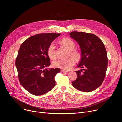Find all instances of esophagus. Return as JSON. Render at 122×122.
Segmentation results:
<instances>
[{
	"label": "esophagus",
	"mask_w": 122,
	"mask_h": 122,
	"mask_svg": "<svg viewBox=\"0 0 122 122\" xmlns=\"http://www.w3.org/2000/svg\"><path fill=\"white\" fill-rule=\"evenodd\" d=\"M60 71H61V72H66V73L68 72V71H67L64 70V69H61V70H60Z\"/></svg>",
	"instance_id": "34e87169"
}]
</instances>
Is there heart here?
<instances>
[{
	"mask_svg": "<svg viewBox=\"0 0 122 122\" xmlns=\"http://www.w3.org/2000/svg\"><path fill=\"white\" fill-rule=\"evenodd\" d=\"M60 42L69 51L71 56L73 57L76 60L80 59L81 54L79 51L74 50L75 47V43L72 40L67 38H64L60 41ZM47 52L48 56L50 58L53 59L56 58V49L54 42H51L49 44ZM74 64L75 59L72 57H69L66 59H58L52 63V65L54 67L62 68L65 70L70 69Z\"/></svg>",
	"mask_w": 122,
	"mask_h": 122,
	"instance_id": "obj_1",
	"label": "heart"
}]
</instances>
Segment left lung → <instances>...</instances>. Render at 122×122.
<instances>
[{"label":"left lung","mask_w":122,"mask_h":122,"mask_svg":"<svg viewBox=\"0 0 122 122\" xmlns=\"http://www.w3.org/2000/svg\"><path fill=\"white\" fill-rule=\"evenodd\" d=\"M69 35L78 43L81 54L78 67L82 69L76 71L78 77L72 85L82 92L93 91L101 85L105 77L108 57L105 46L93 34L73 31Z\"/></svg>","instance_id":"8db88e82"}]
</instances>
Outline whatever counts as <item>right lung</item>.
Returning <instances> with one entry per match:
<instances>
[{
    "label": "right lung",
    "mask_w": 122,
    "mask_h": 122,
    "mask_svg": "<svg viewBox=\"0 0 122 122\" xmlns=\"http://www.w3.org/2000/svg\"><path fill=\"white\" fill-rule=\"evenodd\" d=\"M60 33H41L26 40L21 45L15 61L21 84L31 94L39 96L53 89L58 68H44L50 65L47 54L49 44Z\"/></svg>",
    "instance_id": "obj_1"
}]
</instances>
